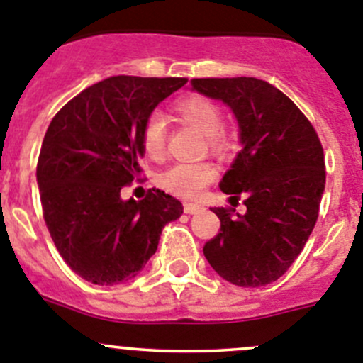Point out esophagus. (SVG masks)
<instances>
[{
	"label": "esophagus",
	"mask_w": 363,
	"mask_h": 363,
	"mask_svg": "<svg viewBox=\"0 0 363 363\" xmlns=\"http://www.w3.org/2000/svg\"><path fill=\"white\" fill-rule=\"evenodd\" d=\"M199 211H202L201 204H195V202H184V213H188V215H197Z\"/></svg>",
	"instance_id": "obj_1"
}]
</instances>
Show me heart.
Instances as JSON below:
<instances>
[{"label": "heart", "instance_id": "b5f03b06", "mask_svg": "<svg viewBox=\"0 0 363 363\" xmlns=\"http://www.w3.org/2000/svg\"><path fill=\"white\" fill-rule=\"evenodd\" d=\"M174 113L182 123L206 135V145L213 155L229 157L236 150L235 135L223 125V111L216 101L202 94H191L174 105ZM141 147L152 161H162L166 155V120L154 113L141 127ZM211 162H177L157 175V186L182 199H195L215 179Z\"/></svg>", "mask_w": 363, "mask_h": 363}]
</instances>
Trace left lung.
Segmentation results:
<instances>
[{"instance_id": "obj_1", "label": "left lung", "mask_w": 363, "mask_h": 363, "mask_svg": "<svg viewBox=\"0 0 363 363\" xmlns=\"http://www.w3.org/2000/svg\"><path fill=\"white\" fill-rule=\"evenodd\" d=\"M193 89L225 101L243 148L220 188L245 195V215L215 208L220 231L204 256L218 276L256 289L279 279L306 245L326 184L324 150L313 125L277 87L252 77L193 79Z\"/></svg>"}]
</instances>
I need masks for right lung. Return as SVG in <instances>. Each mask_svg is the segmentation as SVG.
Masks as SVG:
<instances>
[{
    "mask_svg": "<svg viewBox=\"0 0 363 363\" xmlns=\"http://www.w3.org/2000/svg\"><path fill=\"white\" fill-rule=\"evenodd\" d=\"M188 82L118 74L71 98L53 116L37 161L43 216L64 262L86 281L118 284L155 254L182 204L161 189L121 201L143 172L141 127L159 101Z\"/></svg>",
    "mask_w": 363,
    "mask_h": 363,
    "instance_id": "add662e5",
    "label": "right lung"
}]
</instances>
